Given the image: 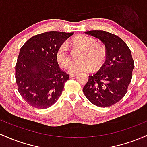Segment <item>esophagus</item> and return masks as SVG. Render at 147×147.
I'll list each match as a JSON object with an SVG mask.
<instances>
[{"instance_id":"34e87169","label":"esophagus","mask_w":147,"mask_h":147,"mask_svg":"<svg viewBox=\"0 0 147 147\" xmlns=\"http://www.w3.org/2000/svg\"><path fill=\"white\" fill-rule=\"evenodd\" d=\"M77 74H70V77H75L77 76Z\"/></svg>"}]
</instances>
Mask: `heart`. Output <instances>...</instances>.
<instances>
[{
  "mask_svg": "<svg viewBox=\"0 0 147 147\" xmlns=\"http://www.w3.org/2000/svg\"><path fill=\"white\" fill-rule=\"evenodd\" d=\"M70 44L74 47L84 50L81 63H77L71 65L69 69L70 74H77L79 72H88L98 69L102 65L107 56L106 49L102 45L96 43V40L86 35L80 34L72 38ZM56 60L61 67H66L71 63L70 55L66 43H63L56 51Z\"/></svg>",
  "mask_w": 147,
  "mask_h": 147,
  "instance_id": "1",
  "label": "heart"
}]
</instances>
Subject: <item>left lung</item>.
Instances as JSON below:
<instances>
[{"instance_id":"obj_1","label":"left lung","mask_w":147,"mask_h":147,"mask_svg":"<svg viewBox=\"0 0 147 147\" xmlns=\"http://www.w3.org/2000/svg\"><path fill=\"white\" fill-rule=\"evenodd\" d=\"M85 33L95 37L105 45L106 60L96 74L88 76L83 88L87 99L100 107L112 106L126 94L135 67L131 51L123 40L104 30Z\"/></svg>"}]
</instances>
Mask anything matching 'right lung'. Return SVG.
Masks as SVG:
<instances>
[{"mask_svg":"<svg viewBox=\"0 0 147 147\" xmlns=\"http://www.w3.org/2000/svg\"><path fill=\"white\" fill-rule=\"evenodd\" d=\"M73 33L46 32L30 38L21 48L16 82L22 97L32 107L47 109L61 96L69 75L59 67L56 51Z\"/></svg>","mask_w":147,"mask_h":147,"instance_id":"add662e5","label":"right lung"}]
</instances>
